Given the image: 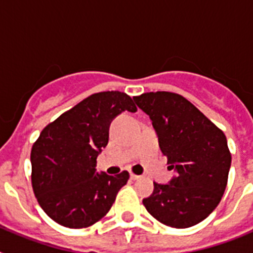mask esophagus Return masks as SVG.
Returning a JSON list of instances; mask_svg holds the SVG:
<instances>
[{
	"mask_svg": "<svg viewBox=\"0 0 253 253\" xmlns=\"http://www.w3.org/2000/svg\"><path fill=\"white\" fill-rule=\"evenodd\" d=\"M140 176H138V175H134V173H130V180H138V178H139Z\"/></svg>",
	"mask_w": 253,
	"mask_h": 253,
	"instance_id": "esophagus-1",
	"label": "esophagus"
}]
</instances>
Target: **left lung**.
Listing matches in <instances>:
<instances>
[{
	"label": "left lung",
	"instance_id": "obj_1",
	"mask_svg": "<svg viewBox=\"0 0 253 253\" xmlns=\"http://www.w3.org/2000/svg\"><path fill=\"white\" fill-rule=\"evenodd\" d=\"M152 120L160 148L175 176L154 184L143 204L158 222L189 228L204 220L219 204L231 169L224 133L181 95L165 91L133 97Z\"/></svg>",
	"mask_w": 253,
	"mask_h": 253
}]
</instances>
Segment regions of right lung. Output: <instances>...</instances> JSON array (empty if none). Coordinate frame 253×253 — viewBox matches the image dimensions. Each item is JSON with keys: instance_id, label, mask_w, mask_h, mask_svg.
<instances>
[{"instance_id": "obj_1", "label": "right lung", "mask_w": 253, "mask_h": 253, "mask_svg": "<svg viewBox=\"0 0 253 253\" xmlns=\"http://www.w3.org/2000/svg\"><path fill=\"white\" fill-rule=\"evenodd\" d=\"M137 107L119 91L91 95L45 126L31 149V181L42 209L58 224L86 228L106 215L129 173L96 171L116 116Z\"/></svg>"}]
</instances>
